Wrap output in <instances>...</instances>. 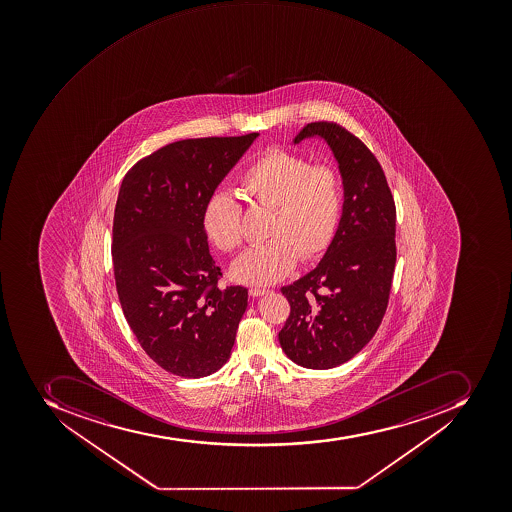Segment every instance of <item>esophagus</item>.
I'll return each instance as SVG.
<instances>
[{
	"label": "esophagus",
	"mask_w": 512,
	"mask_h": 512,
	"mask_svg": "<svg viewBox=\"0 0 512 512\" xmlns=\"http://www.w3.org/2000/svg\"><path fill=\"white\" fill-rule=\"evenodd\" d=\"M265 294H268V290L260 289V287H250L249 289L250 297H262Z\"/></svg>",
	"instance_id": "esophagus-1"
}]
</instances>
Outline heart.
Returning <instances> with one entry per match:
<instances>
[{
	"label": "heart",
	"mask_w": 512,
	"mask_h": 512,
	"mask_svg": "<svg viewBox=\"0 0 512 512\" xmlns=\"http://www.w3.org/2000/svg\"><path fill=\"white\" fill-rule=\"evenodd\" d=\"M250 206L271 210L265 238L231 266L236 281L274 284L294 270L298 258L314 262L329 250L343 214V183L337 169L314 164L282 148L255 158L238 179ZM204 231L225 254L242 244V206L228 193H214L204 204Z\"/></svg>",
	"instance_id": "b5f03b06"
}]
</instances>
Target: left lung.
<instances>
[{
	"label": "left lung",
	"instance_id": "obj_1",
	"mask_svg": "<svg viewBox=\"0 0 512 512\" xmlns=\"http://www.w3.org/2000/svg\"><path fill=\"white\" fill-rule=\"evenodd\" d=\"M314 135L337 158L345 203L321 263L281 289L290 314L279 343L295 364L324 370L356 356L383 321L396 266V204L385 172L361 139L338 123L316 121L295 143Z\"/></svg>",
	"mask_w": 512,
	"mask_h": 512
}]
</instances>
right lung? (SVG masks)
Listing matches in <instances>:
<instances>
[{
  "mask_svg": "<svg viewBox=\"0 0 512 512\" xmlns=\"http://www.w3.org/2000/svg\"><path fill=\"white\" fill-rule=\"evenodd\" d=\"M258 132L179 140L124 175L111 258L127 324L143 351L177 377L217 372L230 357L247 289L218 287L204 204Z\"/></svg>",
  "mask_w": 512,
  "mask_h": 512,
  "instance_id": "right-lung-1",
  "label": "right lung"
}]
</instances>
